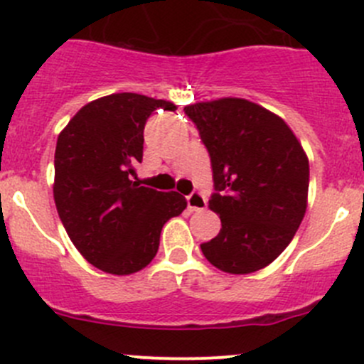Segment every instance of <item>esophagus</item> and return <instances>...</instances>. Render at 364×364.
Wrapping results in <instances>:
<instances>
[{"instance_id":"esophagus-1","label":"esophagus","mask_w":364,"mask_h":364,"mask_svg":"<svg viewBox=\"0 0 364 364\" xmlns=\"http://www.w3.org/2000/svg\"><path fill=\"white\" fill-rule=\"evenodd\" d=\"M186 203H188V209L192 211H200L208 205V199L200 192H192L188 197H186Z\"/></svg>"}]
</instances>
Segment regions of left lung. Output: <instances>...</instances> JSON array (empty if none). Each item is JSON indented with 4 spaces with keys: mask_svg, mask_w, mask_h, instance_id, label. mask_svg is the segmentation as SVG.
<instances>
[{
    "mask_svg": "<svg viewBox=\"0 0 364 364\" xmlns=\"http://www.w3.org/2000/svg\"><path fill=\"white\" fill-rule=\"evenodd\" d=\"M185 114L211 159L209 208L222 220L200 250L225 273L262 269L289 247L306 211V155L282 117L243 98L200 102Z\"/></svg>",
    "mask_w": 364,
    "mask_h": 364,
    "instance_id": "left-lung-1",
    "label": "left lung"
}]
</instances>
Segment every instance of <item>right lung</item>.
I'll return each instance as SVG.
<instances>
[{
  "mask_svg": "<svg viewBox=\"0 0 364 364\" xmlns=\"http://www.w3.org/2000/svg\"><path fill=\"white\" fill-rule=\"evenodd\" d=\"M156 109L176 105L137 93L109 95L84 105L58 137V215L80 255L105 273L132 274L148 266L161 227L186 208L178 192L130 179L142 161L146 121Z\"/></svg>",
  "mask_w": 364,
  "mask_h": 364,
  "instance_id": "obj_1",
  "label": "right lung"
}]
</instances>
